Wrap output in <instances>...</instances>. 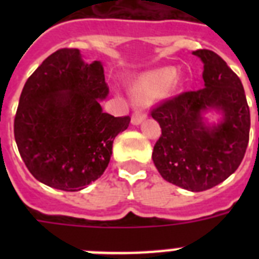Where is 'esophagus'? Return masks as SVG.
Returning <instances> with one entry per match:
<instances>
[{"label": "esophagus", "mask_w": 259, "mask_h": 259, "mask_svg": "<svg viewBox=\"0 0 259 259\" xmlns=\"http://www.w3.org/2000/svg\"><path fill=\"white\" fill-rule=\"evenodd\" d=\"M145 118L146 115L144 113H141V111H134L133 115H132V123L133 125H140Z\"/></svg>", "instance_id": "1"}]
</instances>
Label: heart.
Listing matches in <instances>:
<instances>
[{
	"label": "heart",
	"mask_w": 259,
	"mask_h": 259,
	"mask_svg": "<svg viewBox=\"0 0 259 259\" xmlns=\"http://www.w3.org/2000/svg\"><path fill=\"white\" fill-rule=\"evenodd\" d=\"M183 86L181 75L175 74L170 67L150 71L138 76L133 82L132 93L137 99L149 102L164 94H173Z\"/></svg>",
	"instance_id": "b5f03b06"
}]
</instances>
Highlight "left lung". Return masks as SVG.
I'll return each instance as SVG.
<instances>
[{"mask_svg":"<svg viewBox=\"0 0 259 259\" xmlns=\"http://www.w3.org/2000/svg\"><path fill=\"white\" fill-rule=\"evenodd\" d=\"M192 54L204 64V87L152 110L161 127L152 158L164 180L201 192L238 169L249 144L250 110L241 79L219 55L209 50ZM212 109L222 118L209 125L204 114Z\"/></svg>","mask_w":259,"mask_h":259,"instance_id":"1","label":"left lung"}]
</instances>
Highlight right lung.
Here are the masks:
<instances>
[{
	"mask_svg": "<svg viewBox=\"0 0 259 259\" xmlns=\"http://www.w3.org/2000/svg\"><path fill=\"white\" fill-rule=\"evenodd\" d=\"M109 94L101 62L91 64L76 48L50 55L22 89L14 140L26 168L52 188L75 192L103 175L113 141L130 117L103 113Z\"/></svg>",
	"mask_w": 259,
	"mask_h": 259,
	"instance_id": "add662e5",
	"label": "right lung"
}]
</instances>
